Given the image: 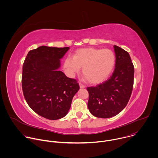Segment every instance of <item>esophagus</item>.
Wrapping results in <instances>:
<instances>
[{"label":"esophagus","instance_id":"34e87169","mask_svg":"<svg viewBox=\"0 0 158 158\" xmlns=\"http://www.w3.org/2000/svg\"><path fill=\"white\" fill-rule=\"evenodd\" d=\"M79 87H80V88H81V89H82V88H85V85H84L83 84H82V83H81V82H79Z\"/></svg>","mask_w":158,"mask_h":158}]
</instances>
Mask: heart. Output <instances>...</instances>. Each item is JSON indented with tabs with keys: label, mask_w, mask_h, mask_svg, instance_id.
<instances>
[{
	"label": "heart",
	"mask_w": 158,
	"mask_h": 158,
	"mask_svg": "<svg viewBox=\"0 0 158 158\" xmlns=\"http://www.w3.org/2000/svg\"><path fill=\"white\" fill-rule=\"evenodd\" d=\"M115 63V56L111 50L89 48L77 50L72 58L65 59L63 66L71 74L82 68L84 77L90 84H98L109 78Z\"/></svg>",
	"instance_id": "1"
}]
</instances>
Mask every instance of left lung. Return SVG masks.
Masks as SVG:
<instances>
[{
	"label": "left lung",
	"instance_id": "1",
	"mask_svg": "<svg viewBox=\"0 0 158 158\" xmlns=\"http://www.w3.org/2000/svg\"><path fill=\"white\" fill-rule=\"evenodd\" d=\"M116 60L110 77L95 87H88V108L95 117L110 118L125 107L132 94L134 67L129 53L114 45Z\"/></svg>",
	"mask_w": 158,
	"mask_h": 158
}]
</instances>
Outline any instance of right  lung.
<instances>
[{"label": "right lung", "mask_w": 158, "mask_h": 158, "mask_svg": "<svg viewBox=\"0 0 158 158\" xmlns=\"http://www.w3.org/2000/svg\"><path fill=\"white\" fill-rule=\"evenodd\" d=\"M68 49L42 46L31 50L23 63L21 81L24 98L34 112L49 120L64 117L79 90L76 79L58 70L60 59Z\"/></svg>", "instance_id": "1"}]
</instances>
